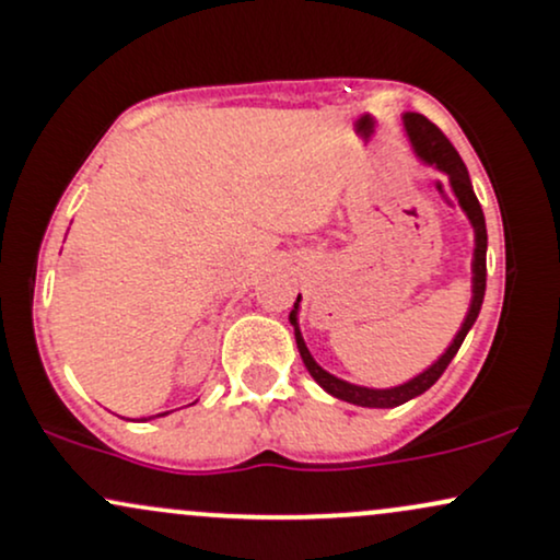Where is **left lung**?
I'll return each instance as SVG.
<instances>
[{"instance_id":"1","label":"left lung","mask_w":560,"mask_h":560,"mask_svg":"<svg viewBox=\"0 0 560 560\" xmlns=\"http://www.w3.org/2000/svg\"><path fill=\"white\" fill-rule=\"evenodd\" d=\"M405 128H408L410 141H413L416 152H419V155L427 160V163H434L436 168L447 173L450 184H453L455 195H458L460 208L466 210L468 221L474 223V231H477V249H474V300H471V307H468V316L464 320V326H460L458 337L453 339V345L447 347L445 355H442L440 361L432 365V369H427L421 376L410 378L408 384H400V387H395V389H365V387H355V384H347V382H342V378L326 374V371L320 369L316 361H313V355L307 352V347H305V342H302L300 329H298V305H300V298H298V302H294V307H292V313H289V320H292V326H294L298 350H300L302 361H305V365H307V371H311V376L316 378V382L326 392H329V395L339 397V400H345V402L363 405V408H395V405L413 400V397H419L421 392H427L429 387H432L436 378L445 374V369L450 365V361L455 358V352H458L460 345H464L468 329H471L474 320H477V316H479L481 300H485V289H487V226H485V213H481L479 199L471 189V178H468L464 160H460L458 152H455V147L450 144V139L432 124V120L427 118V115L408 113V115H405Z\"/></svg>"}]
</instances>
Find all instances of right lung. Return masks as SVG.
I'll return each instance as SVG.
<instances>
[{
    "label": "right lung",
    "mask_w": 560,
    "mask_h": 560,
    "mask_svg": "<svg viewBox=\"0 0 560 560\" xmlns=\"http://www.w3.org/2000/svg\"><path fill=\"white\" fill-rule=\"evenodd\" d=\"M158 416H165V413H158Z\"/></svg>",
    "instance_id": "right-lung-1"
}]
</instances>
